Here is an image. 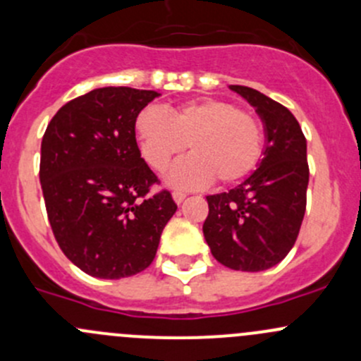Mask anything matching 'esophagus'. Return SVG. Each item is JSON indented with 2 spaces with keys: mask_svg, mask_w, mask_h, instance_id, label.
Instances as JSON below:
<instances>
[{
  "mask_svg": "<svg viewBox=\"0 0 361 361\" xmlns=\"http://www.w3.org/2000/svg\"><path fill=\"white\" fill-rule=\"evenodd\" d=\"M173 199H174V202H176V204H181V202L185 201V199H187V192L174 190L173 192Z\"/></svg>",
  "mask_w": 361,
  "mask_h": 361,
  "instance_id": "1",
  "label": "esophagus"
}]
</instances>
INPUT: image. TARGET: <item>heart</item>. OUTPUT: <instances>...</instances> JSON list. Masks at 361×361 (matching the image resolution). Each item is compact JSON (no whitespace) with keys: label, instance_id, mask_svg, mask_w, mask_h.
<instances>
[{"label":"heart","instance_id":"obj_1","mask_svg":"<svg viewBox=\"0 0 361 361\" xmlns=\"http://www.w3.org/2000/svg\"><path fill=\"white\" fill-rule=\"evenodd\" d=\"M134 129L141 155L160 173L190 147L192 157L176 164L167 176L178 188L202 187L211 180L235 183L264 154L262 123L228 101H190L169 113L147 106L137 113Z\"/></svg>","mask_w":361,"mask_h":361}]
</instances>
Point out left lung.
Masks as SVG:
<instances>
[{
    "label": "left lung",
    "mask_w": 361,
    "mask_h": 361,
    "mask_svg": "<svg viewBox=\"0 0 361 361\" xmlns=\"http://www.w3.org/2000/svg\"><path fill=\"white\" fill-rule=\"evenodd\" d=\"M264 122V157L241 185L207 195L204 239L213 257L234 271L274 267L293 248L305 213L307 143L288 108L258 90L231 85Z\"/></svg>",
    "instance_id": "left-lung-1"
}]
</instances>
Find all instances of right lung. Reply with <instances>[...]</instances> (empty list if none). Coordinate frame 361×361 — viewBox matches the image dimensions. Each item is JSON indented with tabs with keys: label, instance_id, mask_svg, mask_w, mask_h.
<instances>
[{
	"label": "right lung",
	"instance_id": "obj_1",
	"mask_svg": "<svg viewBox=\"0 0 361 361\" xmlns=\"http://www.w3.org/2000/svg\"><path fill=\"white\" fill-rule=\"evenodd\" d=\"M155 90L103 87L69 101L42 140L39 183L61 250L85 274L129 278L154 262L178 206L136 143L137 113Z\"/></svg>",
	"mask_w": 361,
	"mask_h": 361
}]
</instances>
